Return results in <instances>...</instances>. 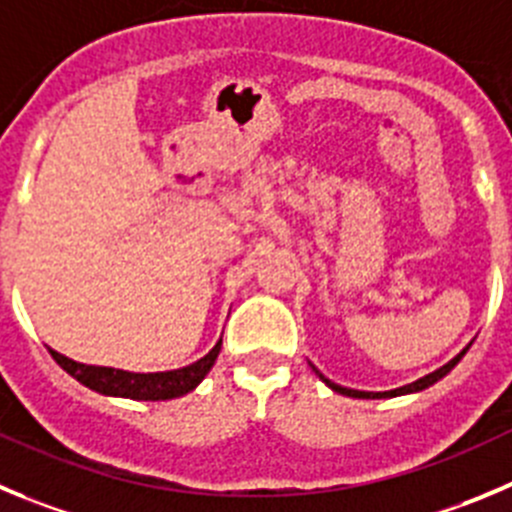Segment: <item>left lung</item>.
I'll list each match as a JSON object with an SVG mask.
<instances>
[{
  "label": "left lung",
  "instance_id": "8db88e82",
  "mask_svg": "<svg viewBox=\"0 0 512 512\" xmlns=\"http://www.w3.org/2000/svg\"><path fill=\"white\" fill-rule=\"evenodd\" d=\"M467 348H470V346H467ZM467 348H462V351L457 353V356L452 358V361H447V364H444V366H439V369H437V371H432V374L422 376V379L412 381V384H407V386H399V389H391V391H358V389H348V386L333 384V381H331V379H326V376H323L321 371L315 369L313 364H310V369L315 371V376H318V379H321L323 384L328 386V389H331V391H336V394L351 396V399H394V396L419 394V391H424V389H429V386H432V384H437L439 379H444V376L450 374V371L455 369L457 364H460V358L465 356V353H467Z\"/></svg>",
  "mask_w": 512,
  "mask_h": 512
}]
</instances>
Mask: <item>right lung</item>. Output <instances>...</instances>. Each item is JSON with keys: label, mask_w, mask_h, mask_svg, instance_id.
Listing matches in <instances>:
<instances>
[{"label": "right lung", "mask_w": 512, "mask_h": 512, "mask_svg": "<svg viewBox=\"0 0 512 512\" xmlns=\"http://www.w3.org/2000/svg\"><path fill=\"white\" fill-rule=\"evenodd\" d=\"M219 351H222V338L214 343V348L207 356H202L194 364L181 366V369L174 371H148V374H141V371L113 369V366L80 364V361H73V358L62 356L55 348H50L52 358H55L57 364L83 386H88V389L98 391L103 396H121V399L133 401H166L189 394L212 371Z\"/></svg>", "instance_id": "add662e5"}]
</instances>
